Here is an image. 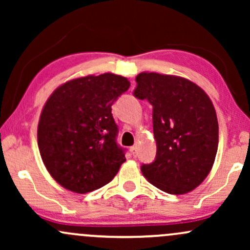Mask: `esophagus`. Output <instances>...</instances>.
I'll return each mask as SVG.
<instances>
[{
  "mask_svg": "<svg viewBox=\"0 0 250 250\" xmlns=\"http://www.w3.org/2000/svg\"><path fill=\"white\" fill-rule=\"evenodd\" d=\"M130 150H131V153L134 154V156H136V154H137V146L135 145V146H133V147H130Z\"/></svg>",
  "mask_w": 250,
  "mask_h": 250,
  "instance_id": "esophagus-1",
  "label": "esophagus"
}]
</instances>
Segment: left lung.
<instances>
[{"label": "left lung", "instance_id": "obj_1", "mask_svg": "<svg viewBox=\"0 0 250 250\" xmlns=\"http://www.w3.org/2000/svg\"><path fill=\"white\" fill-rule=\"evenodd\" d=\"M134 96L153 105L156 156L143 176L169 194L193 190L210 171L219 146L213 103L199 85L179 76L141 73Z\"/></svg>", "mask_w": 250, "mask_h": 250}]
</instances>
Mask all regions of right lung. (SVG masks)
Listing matches in <instances>:
<instances>
[{"instance_id":"obj_1","label":"right lung","mask_w":250,"mask_h":250,"mask_svg":"<svg viewBox=\"0 0 250 250\" xmlns=\"http://www.w3.org/2000/svg\"><path fill=\"white\" fill-rule=\"evenodd\" d=\"M130 87L114 74L73 80L51 94L37 128L40 154L62 187L84 194L105 186L125 161L111 105Z\"/></svg>"}]
</instances>
